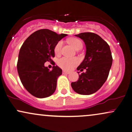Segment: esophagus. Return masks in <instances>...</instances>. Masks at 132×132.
Here are the masks:
<instances>
[{"label":"esophagus","mask_w":132,"mask_h":132,"mask_svg":"<svg viewBox=\"0 0 132 132\" xmlns=\"http://www.w3.org/2000/svg\"><path fill=\"white\" fill-rule=\"evenodd\" d=\"M63 74H69V72H68V71H63Z\"/></svg>","instance_id":"esophagus-1"}]
</instances>
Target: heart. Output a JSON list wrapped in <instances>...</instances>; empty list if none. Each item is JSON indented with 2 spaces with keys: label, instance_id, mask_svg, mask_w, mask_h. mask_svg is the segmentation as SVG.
Segmentation results:
<instances>
[{
  "label": "heart",
  "instance_id": "heart-1",
  "mask_svg": "<svg viewBox=\"0 0 132 132\" xmlns=\"http://www.w3.org/2000/svg\"><path fill=\"white\" fill-rule=\"evenodd\" d=\"M69 42L76 50L81 49L82 45H83L81 41L77 38H71L69 40ZM62 45H63V42L61 40L57 42V44L55 45V48H54V52L56 55H59L60 53ZM79 62L78 58H68L66 57H63L58 60L57 64L58 66L63 69V70L70 71L79 64Z\"/></svg>",
  "mask_w": 132,
  "mask_h": 132
}]
</instances>
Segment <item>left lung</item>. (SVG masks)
Returning <instances> with one entry per match:
<instances>
[{
    "label": "left lung",
    "instance_id": "left-lung-1",
    "mask_svg": "<svg viewBox=\"0 0 132 132\" xmlns=\"http://www.w3.org/2000/svg\"><path fill=\"white\" fill-rule=\"evenodd\" d=\"M75 36L82 39L86 47L85 58L77 70L82 72L85 69L86 72L81 73L78 80L71 83V87L80 95L93 94L102 87L108 77L112 63L110 47L95 33L82 32Z\"/></svg>",
    "mask_w": 132,
    "mask_h": 132
}]
</instances>
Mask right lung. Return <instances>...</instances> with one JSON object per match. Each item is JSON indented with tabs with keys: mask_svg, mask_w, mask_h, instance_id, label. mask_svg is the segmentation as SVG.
<instances>
[{
	"mask_svg": "<svg viewBox=\"0 0 132 132\" xmlns=\"http://www.w3.org/2000/svg\"><path fill=\"white\" fill-rule=\"evenodd\" d=\"M67 34H58L49 29L34 32L26 39L19 52L17 70L27 91L39 98L48 97L55 92L61 69L53 66L52 71L44 66L55 56V46Z\"/></svg>",
	"mask_w": 132,
	"mask_h": 132,
	"instance_id": "1",
	"label": "right lung"
}]
</instances>
